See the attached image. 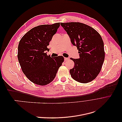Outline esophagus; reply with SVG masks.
I'll return each instance as SVG.
<instances>
[{
	"label": "esophagus",
	"mask_w": 122,
	"mask_h": 122,
	"mask_svg": "<svg viewBox=\"0 0 122 122\" xmlns=\"http://www.w3.org/2000/svg\"><path fill=\"white\" fill-rule=\"evenodd\" d=\"M64 60H65V61H67L69 60V58H68V57H65L64 58Z\"/></svg>",
	"instance_id": "34e87169"
}]
</instances>
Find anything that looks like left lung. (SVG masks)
<instances>
[{
    "mask_svg": "<svg viewBox=\"0 0 122 122\" xmlns=\"http://www.w3.org/2000/svg\"><path fill=\"white\" fill-rule=\"evenodd\" d=\"M71 42L78 50L80 57L70 58L74 67L70 70L73 79L86 83L95 79L102 67L105 58L104 43L94 28L80 22L61 23Z\"/></svg>",
    "mask_w": 122,
    "mask_h": 122,
    "instance_id": "8db88e82",
    "label": "left lung"
}]
</instances>
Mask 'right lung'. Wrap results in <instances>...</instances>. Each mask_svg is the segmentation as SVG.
<instances>
[{
  "label": "right lung",
  "mask_w": 122,
  "mask_h": 122,
  "mask_svg": "<svg viewBox=\"0 0 122 122\" xmlns=\"http://www.w3.org/2000/svg\"><path fill=\"white\" fill-rule=\"evenodd\" d=\"M60 23L41 25L31 29L20 40L18 59L22 71L34 83L43 86L50 83L56 76L64 61L62 56L53 58L47 55V46L56 34Z\"/></svg>",
  "instance_id": "1"
}]
</instances>
